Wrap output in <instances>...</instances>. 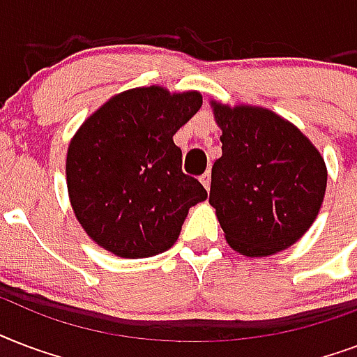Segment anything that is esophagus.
Returning a JSON list of instances; mask_svg holds the SVG:
<instances>
[{
	"mask_svg": "<svg viewBox=\"0 0 357 357\" xmlns=\"http://www.w3.org/2000/svg\"><path fill=\"white\" fill-rule=\"evenodd\" d=\"M201 184H203L204 188H206V192L210 190V171H206L203 176H201Z\"/></svg>",
	"mask_w": 357,
	"mask_h": 357,
	"instance_id": "34e87169",
	"label": "esophagus"
}]
</instances>
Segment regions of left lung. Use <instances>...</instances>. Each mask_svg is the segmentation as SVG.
Listing matches in <instances>:
<instances>
[{"instance_id":"obj_1","label":"left lung","mask_w":357,"mask_h":357,"mask_svg":"<svg viewBox=\"0 0 357 357\" xmlns=\"http://www.w3.org/2000/svg\"><path fill=\"white\" fill-rule=\"evenodd\" d=\"M222 158L212 165L210 204L234 251L268 257L291 248L319 216L324 158L300 130L270 109L212 102Z\"/></svg>"}]
</instances>
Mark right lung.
<instances>
[{"mask_svg":"<svg viewBox=\"0 0 357 357\" xmlns=\"http://www.w3.org/2000/svg\"><path fill=\"white\" fill-rule=\"evenodd\" d=\"M197 91H124L98 107L68 145L66 188L85 233L113 255L143 259L175 244L193 204L208 197L182 173L173 135L199 112Z\"/></svg>","mask_w":357,"mask_h":357,"instance_id":"add662e5","label":"right lung"}]
</instances>
